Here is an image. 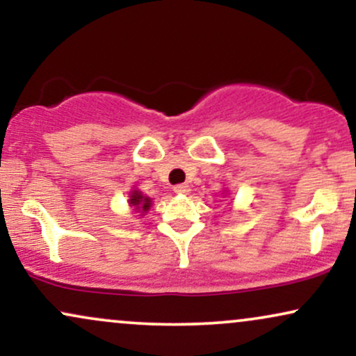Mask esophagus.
Listing matches in <instances>:
<instances>
[{
    "label": "esophagus",
    "instance_id": "obj_1",
    "mask_svg": "<svg viewBox=\"0 0 356 356\" xmlns=\"http://www.w3.org/2000/svg\"><path fill=\"white\" fill-rule=\"evenodd\" d=\"M189 186L187 184H177V186L174 187V192H177V194H187L189 192Z\"/></svg>",
    "mask_w": 356,
    "mask_h": 356
}]
</instances>
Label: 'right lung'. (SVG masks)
<instances>
[{"instance_id": "1", "label": "right lung", "mask_w": 356, "mask_h": 356, "mask_svg": "<svg viewBox=\"0 0 356 356\" xmlns=\"http://www.w3.org/2000/svg\"><path fill=\"white\" fill-rule=\"evenodd\" d=\"M130 204H132V206H136V209L149 211L150 199L144 197V195H142L138 191H134L132 194H130Z\"/></svg>"}]
</instances>
